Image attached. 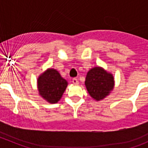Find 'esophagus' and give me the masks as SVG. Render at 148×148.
<instances>
[{
    "instance_id": "obj_1",
    "label": "esophagus",
    "mask_w": 148,
    "mask_h": 148,
    "mask_svg": "<svg viewBox=\"0 0 148 148\" xmlns=\"http://www.w3.org/2000/svg\"><path fill=\"white\" fill-rule=\"evenodd\" d=\"M73 83L74 84H75V85H78V84H79V82H78V81L77 78H73Z\"/></svg>"
}]
</instances>
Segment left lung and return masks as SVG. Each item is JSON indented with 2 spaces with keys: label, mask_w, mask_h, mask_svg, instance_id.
<instances>
[{
  "label": "left lung",
  "mask_w": 148,
  "mask_h": 148,
  "mask_svg": "<svg viewBox=\"0 0 148 148\" xmlns=\"http://www.w3.org/2000/svg\"><path fill=\"white\" fill-rule=\"evenodd\" d=\"M84 84L89 95L99 101L105 99L113 91L114 77L103 67L95 66L87 72Z\"/></svg>",
  "instance_id": "1"
}]
</instances>
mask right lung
Returning <instances> with one entry per match:
<instances>
[{
    "label": "right lung",
    "mask_w": 148,
    "mask_h": 148,
    "mask_svg": "<svg viewBox=\"0 0 148 148\" xmlns=\"http://www.w3.org/2000/svg\"><path fill=\"white\" fill-rule=\"evenodd\" d=\"M67 85V81L53 68H48L37 80L39 95L50 104H56L60 101Z\"/></svg>",
    "instance_id": "1"
}]
</instances>
